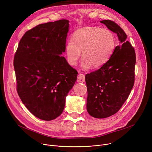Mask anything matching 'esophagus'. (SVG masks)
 <instances>
[{
	"label": "esophagus",
	"mask_w": 152,
	"mask_h": 152,
	"mask_svg": "<svg viewBox=\"0 0 152 152\" xmlns=\"http://www.w3.org/2000/svg\"><path fill=\"white\" fill-rule=\"evenodd\" d=\"M85 75L83 74H79L77 76V81L78 82H81V83H83V82H85Z\"/></svg>",
	"instance_id": "1"
}]
</instances>
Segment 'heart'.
Returning a JSON list of instances; mask_svg holds the SVG:
<instances>
[{"label": "heart", "mask_w": 152, "mask_h": 152, "mask_svg": "<svg viewBox=\"0 0 152 152\" xmlns=\"http://www.w3.org/2000/svg\"><path fill=\"white\" fill-rule=\"evenodd\" d=\"M116 44L115 35L108 30L99 27H84L76 31L72 39L65 44V51L68 64L75 65L81 51L82 67L99 68L112 55Z\"/></svg>", "instance_id": "b5f03b06"}]
</instances>
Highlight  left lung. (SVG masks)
<instances>
[{
	"instance_id": "left-lung-1",
	"label": "left lung",
	"mask_w": 152,
	"mask_h": 152,
	"mask_svg": "<svg viewBox=\"0 0 152 152\" xmlns=\"http://www.w3.org/2000/svg\"><path fill=\"white\" fill-rule=\"evenodd\" d=\"M101 22L117 34L119 45L99 70L86 75L87 112L99 119L117 113L128 98L134 85L136 64L134 50L124 30L112 20Z\"/></svg>"
}]
</instances>
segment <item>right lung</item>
Returning <instances> with one entry per match:
<instances>
[{
  "label": "right lung",
  "mask_w": 152,
  "mask_h": 152,
  "mask_svg": "<svg viewBox=\"0 0 152 152\" xmlns=\"http://www.w3.org/2000/svg\"><path fill=\"white\" fill-rule=\"evenodd\" d=\"M69 20L37 25L20 39L14 58L19 97L36 117L51 121L61 115L77 72L61 55Z\"/></svg>",
  "instance_id": "1"
}]
</instances>
